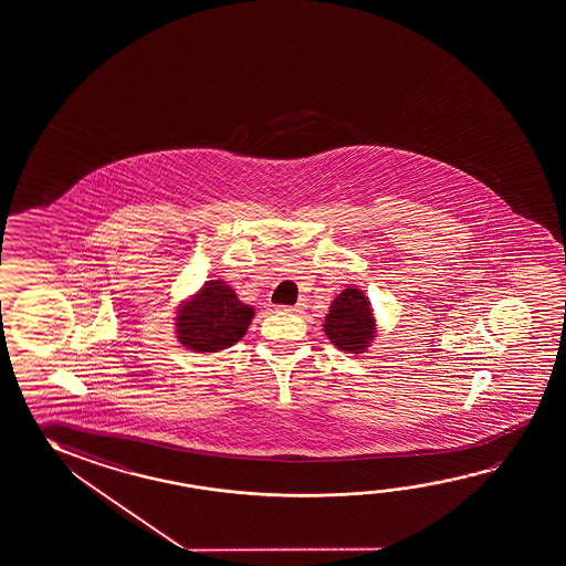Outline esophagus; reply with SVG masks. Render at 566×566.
Wrapping results in <instances>:
<instances>
[{
    "label": "esophagus",
    "instance_id": "1",
    "mask_svg": "<svg viewBox=\"0 0 566 566\" xmlns=\"http://www.w3.org/2000/svg\"><path fill=\"white\" fill-rule=\"evenodd\" d=\"M303 308H305V303H296L295 306H279L277 311H281V313H303Z\"/></svg>",
    "mask_w": 566,
    "mask_h": 566
}]
</instances>
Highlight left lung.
Instances as JSON below:
<instances>
[{
  "mask_svg": "<svg viewBox=\"0 0 566 566\" xmlns=\"http://www.w3.org/2000/svg\"><path fill=\"white\" fill-rule=\"evenodd\" d=\"M324 333L340 350L359 354L368 348L376 333L368 298L356 287L344 289L324 318Z\"/></svg>",
  "mask_w": 566,
  "mask_h": 566,
  "instance_id": "8db88e82",
  "label": "left lung"
}]
</instances>
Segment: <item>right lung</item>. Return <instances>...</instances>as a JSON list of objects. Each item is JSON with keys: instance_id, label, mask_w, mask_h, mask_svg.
<instances>
[{"instance_id": "1", "label": "right lung", "mask_w": 566, "mask_h": 566, "mask_svg": "<svg viewBox=\"0 0 566 566\" xmlns=\"http://www.w3.org/2000/svg\"><path fill=\"white\" fill-rule=\"evenodd\" d=\"M252 306L243 305L224 281H208L177 316V338L195 352H220L242 338L253 318Z\"/></svg>"}]
</instances>
